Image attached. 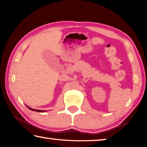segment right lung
<instances>
[{"label": "right lung", "mask_w": 147, "mask_h": 147, "mask_svg": "<svg viewBox=\"0 0 147 147\" xmlns=\"http://www.w3.org/2000/svg\"><path fill=\"white\" fill-rule=\"evenodd\" d=\"M26 107L27 108H28L29 109H30V110H32V111H38V112H45L46 111H43V110H39V109H33V108H30L29 106H26Z\"/></svg>", "instance_id": "add662e5"}]
</instances>
